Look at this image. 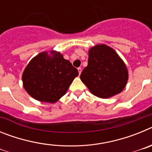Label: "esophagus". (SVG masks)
Listing matches in <instances>:
<instances>
[{"mask_svg": "<svg viewBox=\"0 0 152 152\" xmlns=\"http://www.w3.org/2000/svg\"><path fill=\"white\" fill-rule=\"evenodd\" d=\"M77 70H78L79 75H80V73H81V72H82V68H77Z\"/></svg>", "mask_w": 152, "mask_h": 152, "instance_id": "1", "label": "esophagus"}]
</instances>
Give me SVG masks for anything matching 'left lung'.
Segmentation results:
<instances>
[{"mask_svg": "<svg viewBox=\"0 0 152 152\" xmlns=\"http://www.w3.org/2000/svg\"><path fill=\"white\" fill-rule=\"evenodd\" d=\"M88 64L80 74V80L91 94L107 99L123 91L128 80V70L114 49L96 45L88 52Z\"/></svg>", "mask_w": 152, "mask_h": 152, "instance_id": "8db88e82", "label": "left lung"}]
</instances>
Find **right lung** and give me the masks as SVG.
Segmentation results:
<instances>
[{"label":"right lung","instance_id":"add662e5","mask_svg":"<svg viewBox=\"0 0 152 152\" xmlns=\"http://www.w3.org/2000/svg\"><path fill=\"white\" fill-rule=\"evenodd\" d=\"M77 76L78 71L72 63L60 52L50 51L32 58L24 69L22 80L24 88L32 97L53 103L66 94Z\"/></svg>","mask_w":152,"mask_h":152}]
</instances>
